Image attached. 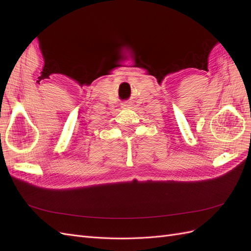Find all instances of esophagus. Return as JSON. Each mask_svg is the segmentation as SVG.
<instances>
[{
  "instance_id": "1",
  "label": "esophagus",
  "mask_w": 251,
  "mask_h": 251,
  "mask_svg": "<svg viewBox=\"0 0 251 251\" xmlns=\"http://www.w3.org/2000/svg\"><path fill=\"white\" fill-rule=\"evenodd\" d=\"M130 102H124V103H121V108H124V109H127V108H130Z\"/></svg>"
}]
</instances>
